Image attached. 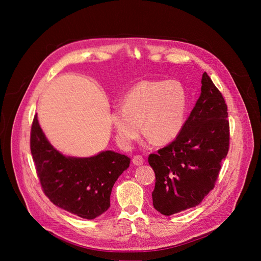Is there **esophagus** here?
Listing matches in <instances>:
<instances>
[{"instance_id":"1","label":"esophagus","mask_w":261,"mask_h":261,"mask_svg":"<svg viewBox=\"0 0 261 261\" xmlns=\"http://www.w3.org/2000/svg\"><path fill=\"white\" fill-rule=\"evenodd\" d=\"M132 162H133L134 165L140 166V165H142V164H144V158L142 155H140V154H136V155L133 156Z\"/></svg>"}]
</instances>
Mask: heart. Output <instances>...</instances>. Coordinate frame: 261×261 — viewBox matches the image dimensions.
Instances as JSON below:
<instances>
[{"label": "heart", "mask_w": 261, "mask_h": 261, "mask_svg": "<svg viewBox=\"0 0 261 261\" xmlns=\"http://www.w3.org/2000/svg\"><path fill=\"white\" fill-rule=\"evenodd\" d=\"M187 97L177 80H143L133 86L115 108L110 121L121 146H129L145 133L156 143L175 139L182 130Z\"/></svg>", "instance_id": "b5f03b06"}]
</instances>
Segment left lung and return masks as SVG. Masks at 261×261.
<instances>
[{
  "instance_id": "left-lung-1",
  "label": "left lung",
  "mask_w": 261,
  "mask_h": 261,
  "mask_svg": "<svg viewBox=\"0 0 261 261\" xmlns=\"http://www.w3.org/2000/svg\"><path fill=\"white\" fill-rule=\"evenodd\" d=\"M201 95L181 132L148 156L155 173L154 208L170 216L195 207L214 189L229 149L227 106L206 72Z\"/></svg>"
}]
</instances>
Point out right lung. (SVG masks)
<instances>
[{"label":"right lung","instance_id":"add662e5","mask_svg":"<svg viewBox=\"0 0 261 261\" xmlns=\"http://www.w3.org/2000/svg\"><path fill=\"white\" fill-rule=\"evenodd\" d=\"M31 151L44 195L56 206L84 219H94L110 207V196L130 159L114 151L92 158L59 153L46 140L37 114L31 130Z\"/></svg>","mask_w":261,"mask_h":261}]
</instances>
